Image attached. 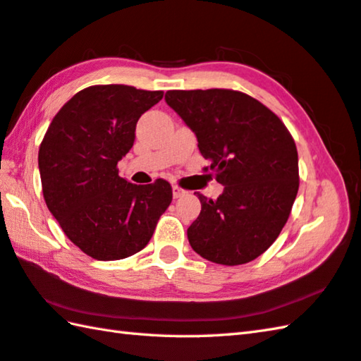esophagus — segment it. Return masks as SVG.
Here are the masks:
<instances>
[{
	"mask_svg": "<svg viewBox=\"0 0 361 361\" xmlns=\"http://www.w3.org/2000/svg\"><path fill=\"white\" fill-rule=\"evenodd\" d=\"M172 190H173V199H180V197L188 194V190L180 188L178 185H173V186H172Z\"/></svg>",
	"mask_w": 361,
	"mask_h": 361,
	"instance_id": "esophagus-1",
	"label": "esophagus"
}]
</instances>
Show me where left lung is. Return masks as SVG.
<instances>
[{"label":"left lung","mask_w":361,"mask_h":361,"mask_svg":"<svg viewBox=\"0 0 361 361\" xmlns=\"http://www.w3.org/2000/svg\"><path fill=\"white\" fill-rule=\"evenodd\" d=\"M166 102L199 140L224 185L217 200L197 192L202 211L188 228L192 249L238 266L264 253L285 227L299 190L298 148L285 123L239 90H169Z\"/></svg>","instance_id":"obj_1"}]
</instances>
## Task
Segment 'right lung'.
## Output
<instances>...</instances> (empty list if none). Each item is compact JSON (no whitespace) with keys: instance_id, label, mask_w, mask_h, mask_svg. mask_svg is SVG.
Masks as SVG:
<instances>
[{"instance_id":"right-lung-1","label":"right lung","mask_w":361,"mask_h":361,"mask_svg":"<svg viewBox=\"0 0 361 361\" xmlns=\"http://www.w3.org/2000/svg\"><path fill=\"white\" fill-rule=\"evenodd\" d=\"M162 95L125 84L86 87L62 106L40 144L47 207L70 241L98 261L142 250L172 202L169 181L137 186L117 169L136 139L139 117Z\"/></svg>"}]
</instances>
